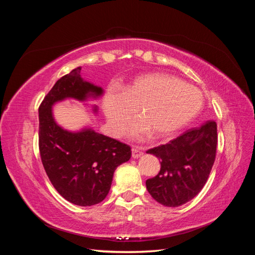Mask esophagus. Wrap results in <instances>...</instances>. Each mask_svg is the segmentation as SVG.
<instances>
[{"instance_id": "esophagus-1", "label": "esophagus", "mask_w": 255, "mask_h": 255, "mask_svg": "<svg viewBox=\"0 0 255 255\" xmlns=\"http://www.w3.org/2000/svg\"><path fill=\"white\" fill-rule=\"evenodd\" d=\"M142 154H143V152L140 151V149L138 148V146H133V149H132V156H133V158L140 157Z\"/></svg>"}]
</instances>
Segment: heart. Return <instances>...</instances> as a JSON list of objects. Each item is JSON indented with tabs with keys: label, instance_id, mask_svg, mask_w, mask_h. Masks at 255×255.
Wrapping results in <instances>:
<instances>
[{
	"label": "heart",
	"instance_id": "heart-1",
	"mask_svg": "<svg viewBox=\"0 0 255 255\" xmlns=\"http://www.w3.org/2000/svg\"><path fill=\"white\" fill-rule=\"evenodd\" d=\"M203 97L192 85L167 73L137 78L125 91L107 95L104 112L115 135L126 130L135 111L140 119L130 123L127 133L137 140L150 134L164 138L186 126L201 111Z\"/></svg>",
	"mask_w": 255,
	"mask_h": 255
}]
</instances>
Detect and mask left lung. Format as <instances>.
Wrapping results in <instances>:
<instances>
[{
    "instance_id": "8db88e82",
    "label": "left lung",
    "mask_w": 255,
    "mask_h": 255,
    "mask_svg": "<svg viewBox=\"0 0 255 255\" xmlns=\"http://www.w3.org/2000/svg\"><path fill=\"white\" fill-rule=\"evenodd\" d=\"M217 148V125L207 121L166 144L146 151L160 160L156 176L145 181L152 198L169 207L194 199L205 185Z\"/></svg>"
}]
</instances>
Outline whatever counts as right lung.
<instances>
[{
	"mask_svg": "<svg viewBox=\"0 0 255 255\" xmlns=\"http://www.w3.org/2000/svg\"><path fill=\"white\" fill-rule=\"evenodd\" d=\"M81 67L59 79L39 106V151L52 185L67 201L80 206L102 202L111 189L114 172L132 155L130 146L85 128L70 132L53 117V105L66 99L86 101L103 89L84 81ZM98 107L94 106V113Z\"/></svg>",
	"mask_w": 255,
	"mask_h": 255,
	"instance_id": "right-lung-1",
	"label": "right lung"
}]
</instances>
